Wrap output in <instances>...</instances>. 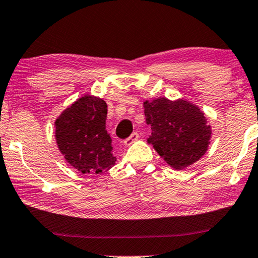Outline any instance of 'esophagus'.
Segmentation results:
<instances>
[{
  "mask_svg": "<svg viewBox=\"0 0 258 258\" xmlns=\"http://www.w3.org/2000/svg\"><path fill=\"white\" fill-rule=\"evenodd\" d=\"M138 139H139V134H138L137 132H134V133L131 134V137H128L127 139L124 141V145L127 146V147H128V146L132 145L133 142H136Z\"/></svg>",
  "mask_w": 258,
  "mask_h": 258,
  "instance_id": "1",
  "label": "esophagus"
}]
</instances>
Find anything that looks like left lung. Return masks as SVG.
<instances>
[{
	"label": "left lung",
	"mask_w": 258,
	"mask_h": 258,
	"mask_svg": "<svg viewBox=\"0 0 258 258\" xmlns=\"http://www.w3.org/2000/svg\"><path fill=\"white\" fill-rule=\"evenodd\" d=\"M144 107L152 130L147 142L171 168L185 169L206 153L212 128L197 105L184 98L159 97L144 102Z\"/></svg>",
	"instance_id": "8db88e82"
}]
</instances>
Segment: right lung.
<instances>
[{"label":"right lung","instance_id":"obj_1","mask_svg":"<svg viewBox=\"0 0 258 258\" xmlns=\"http://www.w3.org/2000/svg\"><path fill=\"white\" fill-rule=\"evenodd\" d=\"M102 98L84 95L64 109L54 122L55 140L64 160L82 174L107 171L116 163Z\"/></svg>","mask_w":258,"mask_h":258}]
</instances>
